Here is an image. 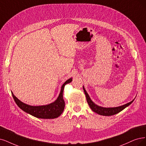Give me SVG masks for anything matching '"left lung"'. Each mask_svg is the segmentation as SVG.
I'll return each mask as SVG.
<instances>
[{
	"instance_id": "left-lung-1",
	"label": "left lung",
	"mask_w": 146,
	"mask_h": 146,
	"mask_svg": "<svg viewBox=\"0 0 146 146\" xmlns=\"http://www.w3.org/2000/svg\"><path fill=\"white\" fill-rule=\"evenodd\" d=\"M83 90L84 91V93H85V94L86 96V99H87V102L90 107V108L93 111L96 112L97 114H98L101 115L111 116V115H115V114H117V113L121 111L122 110H123L125 108H126L127 106H128L129 105H130L134 100V99H133L132 101L129 102V103H127L125 105L120 106L114 107V108H104V107H102V106L96 105L94 102L91 100L88 94L87 93L85 89L84 88V86H83Z\"/></svg>"
}]
</instances>
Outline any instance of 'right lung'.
Wrapping results in <instances>:
<instances>
[{
  "instance_id": "1",
  "label": "right lung",
  "mask_w": 146,
  "mask_h": 146,
  "mask_svg": "<svg viewBox=\"0 0 146 146\" xmlns=\"http://www.w3.org/2000/svg\"><path fill=\"white\" fill-rule=\"evenodd\" d=\"M72 81V78H70L62 85L60 93L57 99L52 104L42 106H31L21 102L14 95L11 91L13 97L16 104L23 111L36 118L51 119L55 118L60 115L65 107V102L63 99V91L65 85Z\"/></svg>"
}]
</instances>
